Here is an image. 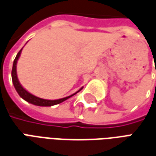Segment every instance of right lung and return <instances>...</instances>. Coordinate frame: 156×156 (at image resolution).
<instances>
[{"instance_id":"right-lung-1","label":"right lung","mask_w":156,"mask_h":156,"mask_svg":"<svg viewBox=\"0 0 156 156\" xmlns=\"http://www.w3.org/2000/svg\"><path fill=\"white\" fill-rule=\"evenodd\" d=\"M22 48L19 51V52L16 55L15 60L13 62V67H12V83L14 84V87H15L16 90L18 93V94L20 95V97H22L24 100H26L28 103H31L32 105H37V106H52V105H58L62 102L67 100L68 98H71L72 96L75 95L77 93L80 91L81 89H79L78 92H76L73 94L70 95L68 97H66V98H60V99H57V100H48V99H43V98H38V97H36L34 95H32V94H30L26 90L25 88H23L22 85L20 84V83L18 81V78H17V75H16V62H17V60H18L19 57L21 55V52H22Z\"/></svg>"}]
</instances>
